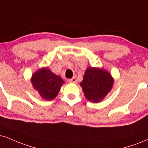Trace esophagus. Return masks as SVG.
Returning a JSON list of instances; mask_svg holds the SVG:
<instances>
[{"mask_svg":"<svg viewBox=\"0 0 148 148\" xmlns=\"http://www.w3.org/2000/svg\"><path fill=\"white\" fill-rule=\"evenodd\" d=\"M69 83H76V77H73L72 78H70V79L68 80Z\"/></svg>","mask_w":148,"mask_h":148,"instance_id":"esophagus-1","label":"esophagus"}]
</instances>
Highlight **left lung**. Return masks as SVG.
<instances>
[{
	"mask_svg": "<svg viewBox=\"0 0 148 148\" xmlns=\"http://www.w3.org/2000/svg\"><path fill=\"white\" fill-rule=\"evenodd\" d=\"M113 79L110 74L102 69L89 68L85 71L80 86L88 100L99 102L111 90Z\"/></svg>",
	"mask_w": 148,
	"mask_h": 148,
	"instance_id": "8db88e82",
	"label": "left lung"
}]
</instances>
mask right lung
Listing matches in <instances>:
<instances>
[{
	"instance_id": "1",
	"label": "right lung",
	"mask_w": 148,
	"mask_h": 148,
	"mask_svg": "<svg viewBox=\"0 0 148 148\" xmlns=\"http://www.w3.org/2000/svg\"><path fill=\"white\" fill-rule=\"evenodd\" d=\"M31 83L42 98L50 100L56 98L64 81L48 68H44L33 74Z\"/></svg>"
}]
</instances>
